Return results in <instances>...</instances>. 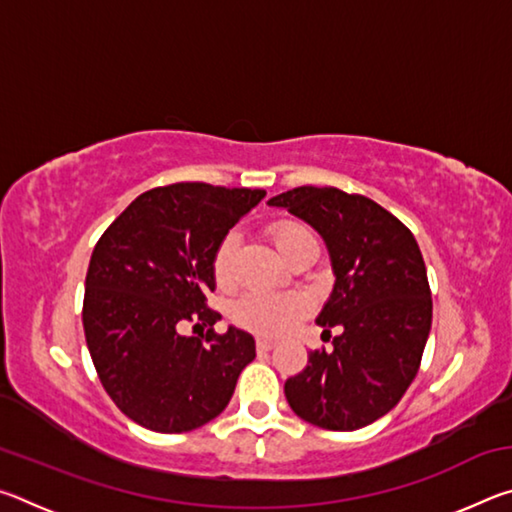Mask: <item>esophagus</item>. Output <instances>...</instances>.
Listing matches in <instances>:
<instances>
[{"label":"esophagus","mask_w":512,"mask_h":512,"mask_svg":"<svg viewBox=\"0 0 512 512\" xmlns=\"http://www.w3.org/2000/svg\"><path fill=\"white\" fill-rule=\"evenodd\" d=\"M255 345H257V350H259V352H268V350H273V348H275V341L266 339V336H259V339L255 341Z\"/></svg>","instance_id":"1"}]
</instances>
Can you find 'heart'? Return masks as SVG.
Masks as SVG:
<instances>
[{"instance_id": "heart-1", "label": "heart", "mask_w": 512, "mask_h": 512, "mask_svg": "<svg viewBox=\"0 0 512 512\" xmlns=\"http://www.w3.org/2000/svg\"><path fill=\"white\" fill-rule=\"evenodd\" d=\"M275 248L287 259L309 244H316L314 232L300 221H277L268 228ZM237 237L225 235L212 255V275L219 289H230L235 282ZM309 311V300L302 293H248L232 307V320L248 332L262 336H280L298 325Z\"/></svg>"}]
</instances>
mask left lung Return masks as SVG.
Wrapping results in <instances>:
<instances>
[{"mask_svg": "<svg viewBox=\"0 0 512 512\" xmlns=\"http://www.w3.org/2000/svg\"><path fill=\"white\" fill-rule=\"evenodd\" d=\"M268 205L287 207L325 239L336 275L320 327H341L334 350H311L284 384L298 418L354 431L402 400L418 375L431 329V289L413 232L368 196L296 187Z\"/></svg>", "mask_w": 512, "mask_h": 512, "instance_id": "obj_1", "label": "left lung"}]
</instances>
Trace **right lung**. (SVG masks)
<instances>
[{
    "label": "right lung",
    "mask_w": 512,
    "mask_h": 512,
    "mask_svg": "<svg viewBox=\"0 0 512 512\" xmlns=\"http://www.w3.org/2000/svg\"><path fill=\"white\" fill-rule=\"evenodd\" d=\"M264 189L176 183L149 189L108 225L85 275L83 329L110 400L133 422L183 433L214 420L255 359L248 332H214L212 255ZM187 322L207 326L185 337Z\"/></svg>",
    "instance_id": "add662e5"
}]
</instances>
